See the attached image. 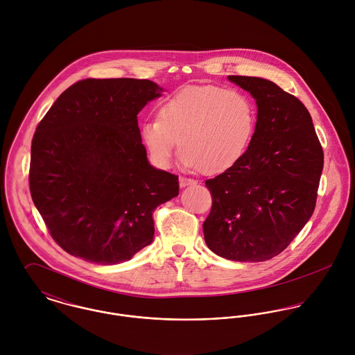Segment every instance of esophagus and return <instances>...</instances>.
I'll return each instance as SVG.
<instances>
[{
  "label": "esophagus",
  "mask_w": 355,
  "mask_h": 355,
  "mask_svg": "<svg viewBox=\"0 0 355 355\" xmlns=\"http://www.w3.org/2000/svg\"><path fill=\"white\" fill-rule=\"evenodd\" d=\"M179 184H180V187L183 189V187H187V186H190V184H196V180H193V179H189V178H180L179 179Z\"/></svg>",
  "instance_id": "1"
}]
</instances>
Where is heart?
I'll list each match as a JSON object with an SVG mask.
<instances>
[{
  "instance_id": "b5f03b06",
  "label": "heart",
  "mask_w": 355,
  "mask_h": 355,
  "mask_svg": "<svg viewBox=\"0 0 355 355\" xmlns=\"http://www.w3.org/2000/svg\"><path fill=\"white\" fill-rule=\"evenodd\" d=\"M257 125L253 100L218 86L184 87L166 98L158 116L141 128V138L159 168H168L178 144L187 168L217 175L248 152Z\"/></svg>"
}]
</instances>
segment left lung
Instances as JSON below:
<instances>
[{"label":"left lung","instance_id":"1","mask_svg":"<svg viewBox=\"0 0 355 355\" xmlns=\"http://www.w3.org/2000/svg\"><path fill=\"white\" fill-rule=\"evenodd\" d=\"M228 79L255 100L257 125L243 158L205 182L213 202L203 236L223 258L259 262L282 253L311 217L324 153L297 97L262 78Z\"/></svg>","mask_w":355,"mask_h":355}]
</instances>
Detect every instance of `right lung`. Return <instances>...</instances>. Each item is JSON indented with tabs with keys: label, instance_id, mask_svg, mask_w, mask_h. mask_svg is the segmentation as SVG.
I'll list each match as a JSON object with an SVG mask.
<instances>
[{
	"label": "right lung",
	"instance_id": "right-lung-1",
	"mask_svg": "<svg viewBox=\"0 0 355 355\" xmlns=\"http://www.w3.org/2000/svg\"><path fill=\"white\" fill-rule=\"evenodd\" d=\"M162 92L146 79L79 80L38 124L30 191L67 253L114 265L152 243L154 209L179 194L178 176L149 164L138 127Z\"/></svg>",
	"mask_w": 355,
	"mask_h": 355
}]
</instances>
